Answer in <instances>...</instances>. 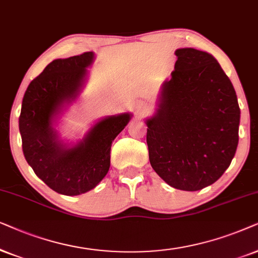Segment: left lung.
Here are the masks:
<instances>
[{"instance_id": "8db88e82", "label": "left lung", "mask_w": 258, "mask_h": 258, "mask_svg": "<svg viewBox=\"0 0 258 258\" xmlns=\"http://www.w3.org/2000/svg\"><path fill=\"white\" fill-rule=\"evenodd\" d=\"M159 108L146 120L151 166L170 186L197 191L218 180L238 145L235 88L211 54L180 48Z\"/></svg>"}]
</instances>
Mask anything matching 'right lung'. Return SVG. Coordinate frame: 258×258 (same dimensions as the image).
Returning <instances> with one entry per match:
<instances>
[{
    "instance_id": "add662e5",
    "label": "right lung",
    "mask_w": 258,
    "mask_h": 258,
    "mask_svg": "<svg viewBox=\"0 0 258 258\" xmlns=\"http://www.w3.org/2000/svg\"><path fill=\"white\" fill-rule=\"evenodd\" d=\"M93 56L86 51L51 61L30 82L22 100L23 154L36 176L61 195H81L97 186L108 172L112 142L131 119L128 113L102 119L73 147L59 142L51 120L64 102L77 98Z\"/></svg>"
}]
</instances>
